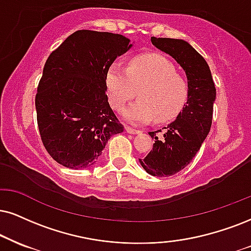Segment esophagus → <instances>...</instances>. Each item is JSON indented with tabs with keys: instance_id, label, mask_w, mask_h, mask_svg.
<instances>
[{
	"instance_id": "obj_1",
	"label": "esophagus",
	"mask_w": 251,
	"mask_h": 251,
	"mask_svg": "<svg viewBox=\"0 0 251 251\" xmlns=\"http://www.w3.org/2000/svg\"><path fill=\"white\" fill-rule=\"evenodd\" d=\"M126 131L128 132V134H131V135H136L138 134V132H141L140 130H136L134 128H130V126H126Z\"/></svg>"
}]
</instances>
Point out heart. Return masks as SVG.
Segmentation results:
<instances>
[{
  "mask_svg": "<svg viewBox=\"0 0 251 251\" xmlns=\"http://www.w3.org/2000/svg\"><path fill=\"white\" fill-rule=\"evenodd\" d=\"M106 86L110 104L121 110L136 97L134 103L123 110L125 120L134 125H144L154 119L158 123L175 119L187 100V85L176 74V67L160 54L135 57L128 69L114 63L108 70Z\"/></svg>",
  "mask_w": 251,
  "mask_h": 251,
  "instance_id": "heart-1",
  "label": "heart"
}]
</instances>
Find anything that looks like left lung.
Listing matches in <instances>:
<instances>
[{"mask_svg":"<svg viewBox=\"0 0 251 251\" xmlns=\"http://www.w3.org/2000/svg\"><path fill=\"white\" fill-rule=\"evenodd\" d=\"M151 43L171 55L187 78L186 103L176 120L164 126L165 132L159 138L157 131L149 132L156 141L148 156L140 159L149 175L169 177L186 168L211 130L216 89L208 64L190 43L156 37H151Z\"/></svg>","mask_w":251,"mask_h":251,"instance_id":"obj_1","label":"left lung"}]
</instances>
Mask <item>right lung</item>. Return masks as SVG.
<instances>
[{
	"instance_id": "obj_1",
	"label": "right lung",
	"mask_w": 251,
	"mask_h": 251,
	"mask_svg": "<svg viewBox=\"0 0 251 251\" xmlns=\"http://www.w3.org/2000/svg\"><path fill=\"white\" fill-rule=\"evenodd\" d=\"M131 48L119 33L79 30L46 60L37 88V122L45 149L65 168H91L111 136L123 131L108 102L106 75Z\"/></svg>"
}]
</instances>
